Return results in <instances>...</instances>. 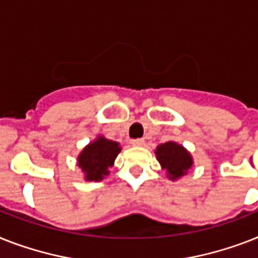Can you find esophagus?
<instances>
[{
	"mask_svg": "<svg viewBox=\"0 0 258 258\" xmlns=\"http://www.w3.org/2000/svg\"><path fill=\"white\" fill-rule=\"evenodd\" d=\"M131 144L135 146V147H140V146H143L144 144V139H133L131 140Z\"/></svg>",
	"mask_w": 258,
	"mask_h": 258,
	"instance_id": "obj_1",
	"label": "esophagus"
}]
</instances>
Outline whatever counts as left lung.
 I'll return each mask as SVG.
<instances>
[{
    "mask_svg": "<svg viewBox=\"0 0 258 258\" xmlns=\"http://www.w3.org/2000/svg\"><path fill=\"white\" fill-rule=\"evenodd\" d=\"M156 159L162 168L167 171V176L171 180H176L184 176L194 164V159L183 146L176 142H167L156 147Z\"/></svg>",
    "mask_w": 258,
    "mask_h": 258,
    "instance_id": "1",
    "label": "left lung"
}]
</instances>
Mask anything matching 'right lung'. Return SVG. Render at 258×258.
<instances>
[{
  "mask_svg": "<svg viewBox=\"0 0 258 258\" xmlns=\"http://www.w3.org/2000/svg\"><path fill=\"white\" fill-rule=\"evenodd\" d=\"M120 150L118 142L106 139L104 136H98L94 142L87 144L78 156V167L85 173V180H103L110 173L108 168L114 165Z\"/></svg>",
  "mask_w": 258,
  "mask_h": 258,
  "instance_id": "add662e5",
  "label": "right lung"
}]
</instances>
